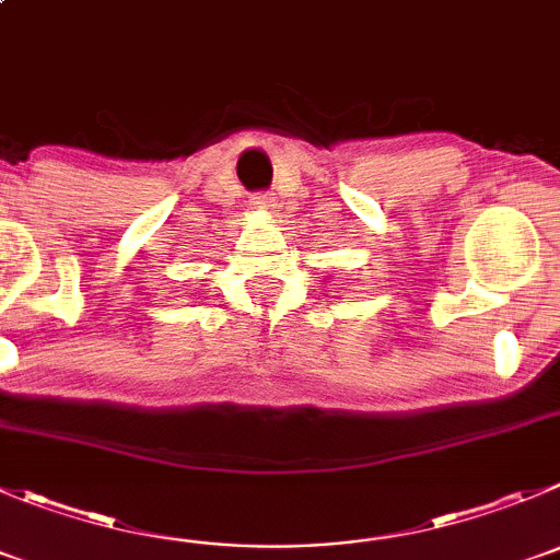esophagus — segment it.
<instances>
[{"mask_svg": "<svg viewBox=\"0 0 560 560\" xmlns=\"http://www.w3.org/2000/svg\"><path fill=\"white\" fill-rule=\"evenodd\" d=\"M253 206L255 209H271V206H275V197L266 195V191H260V195L253 197Z\"/></svg>", "mask_w": 560, "mask_h": 560, "instance_id": "1", "label": "esophagus"}]
</instances>
